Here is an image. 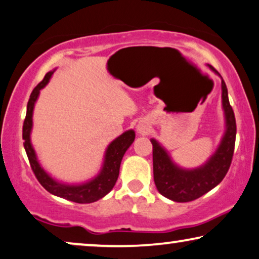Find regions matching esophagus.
Returning a JSON list of instances; mask_svg holds the SVG:
<instances>
[{"label": "esophagus", "instance_id": "34e87169", "mask_svg": "<svg viewBox=\"0 0 259 259\" xmlns=\"http://www.w3.org/2000/svg\"><path fill=\"white\" fill-rule=\"evenodd\" d=\"M144 129H146V127H144L142 124H139V132H143Z\"/></svg>", "mask_w": 259, "mask_h": 259}]
</instances>
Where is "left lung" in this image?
<instances>
[{
  "instance_id": "obj_1",
  "label": "left lung",
  "mask_w": 259,
  "mask_h": 259,
  "mask_svg": "<svg viewBox=\"0 0 259 259\" xmlns=\"http://www.w3.org/2000/svg\"><path fill=\"white\" fill-rule=\"evenodd\" d=\"M209 67L218 73L214 67ZM222 90L226 132L215 154L202 167L192 170L179 168L171 162L169 155L165 153L163 148L154 139L150 140L153 144L154 181L157 191L165 198L177 202L193 201L219 185L229 171L234 153L237 125L233 109L229 102L226 84L223 78Z\"/></svg>"
}]
</instances>
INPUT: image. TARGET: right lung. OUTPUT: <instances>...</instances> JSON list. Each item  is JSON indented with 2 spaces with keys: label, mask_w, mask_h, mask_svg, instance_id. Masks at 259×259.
<instances>
[{
  "label": "right lung",
  "mask_w": 259,
  "mask_h": 259,
  "mask_svg": "<svg viewBox=\"0 0 259 259\" xmlns=\"http://www.w3.org/2000/svg\"><path fill=\"white\" fill-rule=\"evenodd\" d=\"M53 74V72H48L45 75V78L41 80L36 88L33 90L30 94L28 104H27V113L25 122H23L22 127V139L25 140L23 146H25L27 156H28L30 168H32L34 175L40 182L41 186L50 192L51 194H54L60 198L67 199L70 201L78 202V204H90V202H95L97 200L102 199L108 193L111 191L115 186L117 179L119 175V167L122 158L125 154L127 148L132 146L134 140H135V132L134 130H127L122 134L119 137L111 142L108 147L105 154L104 164H103L102 171L99 173L97 178L91 180L88 184L79 185V186H70L59 184V182L54 181L46 171H45L39 162L36 160L35 151H34L32 143H30V130L33 125V109L35 104L37 97H39L40 90L50 81V78Z\"/></svg>",
  "instance_id": "add662e5"
}]
</instances>
